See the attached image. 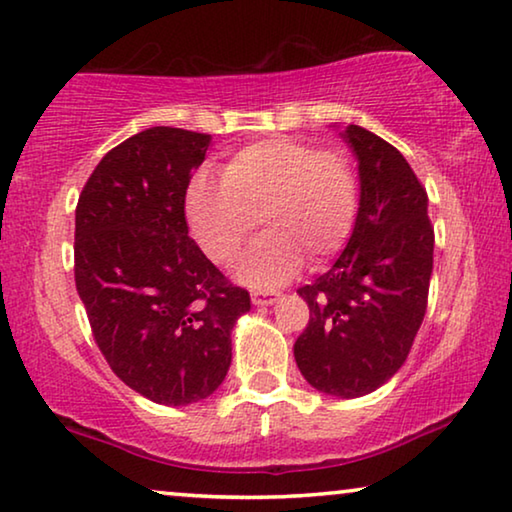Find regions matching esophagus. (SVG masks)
<instances>
[{"instance_id":"esophagus-1","label":"esophagus","mask_w":512,"mask_h":512,"mask_svg":"<svg viewBox=\"0 0 512 512\" xmlns=\"http://www.w3.org/2000/svg\"><path fill=\"white\" fill-rule=\"evenodd\" d=\"M278 296L280 294H276V292H253L250 294V299H253L255 305H271L278 301Z\"/></svg>"}]
</instances>
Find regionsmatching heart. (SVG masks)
<instances>
[{
	"mask_svg": "<svg viewBox=\"0 0 512 512\" xmlns=\"http://www.w3.org/2000/svg\"><path fill=\"white\" fill-rule=\"evenodd\" d=\"M358 179L340 149L278 135L236 151L223 181L200 177L188 188L186 218L195 241L216 264H232L255 232H266L239 264L243 282L278 287L303 264L338 253L352 236Z\"/></svg>",
	"mask_w": 512,
	"mask_h": 512,
	"instance_id": "obj_1",
	"label": "heart"
}]
</instances>
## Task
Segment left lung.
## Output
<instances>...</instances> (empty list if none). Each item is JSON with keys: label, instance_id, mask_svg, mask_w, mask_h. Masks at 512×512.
<instances>
[{"label": "left lung", "instance_id": "obj_1", "mask_svg": "<svg viewBox=\"0 0 512 512\" xmlns=\"http://www.w3.org/2000/svg\"><path fill=\"white\" fill-rule=\"evenodd\" d=\"M358 158L361 200L347 248L299 287L310 322L294 342L305 381L335 398L377 391L407 361L432 276L427 193L398 149L361 126L342 133Z\"/></svg>", "mask_w": 512, "mask_h": 512}]
</instances>
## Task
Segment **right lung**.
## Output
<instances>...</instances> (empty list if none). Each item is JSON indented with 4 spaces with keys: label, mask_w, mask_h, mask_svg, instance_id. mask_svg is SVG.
I'll return each mask as SVG.
<instances>
[{
    "label": "right lung",
    "mask_w": 512,
    "mask_h": 512,
    "mask_svg": "<svg viewBox=\"0 0 512 512\" xmlns=\"http://www.w3.org/2000/svg\"><path fill=\"white\" fill-rule=\"evenodd\" d=\"M211 135L154 126L103 156L75 209V287L105 361L167 407L223 384L250 294L188 236L186 190Z\"/></svg>",
    "instance_id": "1"
}]
</instances>
